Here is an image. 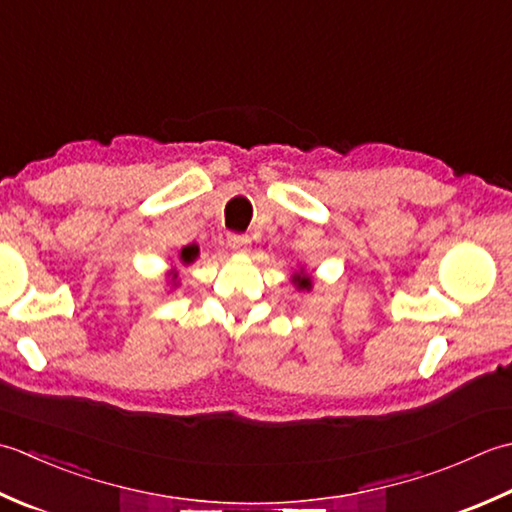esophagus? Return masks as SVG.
Wrapping results in <instances>:
<instances>
[{"label":"esophagus","instance_id":"34e87169","mask_svg":"<svg viewBox=\"0 0 512 512\" xmlns=\"http://www.w3.org/2000/svg\"><path fill=\"white\" fill-rule=\"evenodd\" d=\"M227 245H229V249H234V252H238V254H247L252 241H249V236H243V234H229Z\"/></svg>","mask_w":512,"mask_h":512}]
</instances>
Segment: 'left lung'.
Here are the masks:
<instances>
[{
	"label": "left lung",
	"mask_w": 512,
	"mask_h": 512,
	"mask_svg": "<svg viewBox=\"0 0 512 512\" xmlns=\"http://www.w3.org/2000/svg\"><path fill=\"white\" fill-rule=\"evenodd\" d=\"M294 285L298 287V289H302V291H309L311 289V278L305 274V271L300 269V274H294Z\"/></svg>",
	"instance_id": "8db88e82"
}]
</instances>
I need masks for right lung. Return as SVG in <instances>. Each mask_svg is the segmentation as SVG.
<instances>
[{"mask_svg": "<svg viewBox=\"0 0 512 512\" xmlns=\"http://www.w3.org/2000/svg\"><path fill=\"white\" fill-rule=\"evenodd\" d=\"M196 256H198V245H187V247H183V249H181V254H179V258H181V263H183V265H190V263H194ZM172 280H176V274L172 276Z\"/></svg>", "mask_w": 512, "mask_h": 512, "instance_id": "1", "label": "right lung"}]
</instances>
